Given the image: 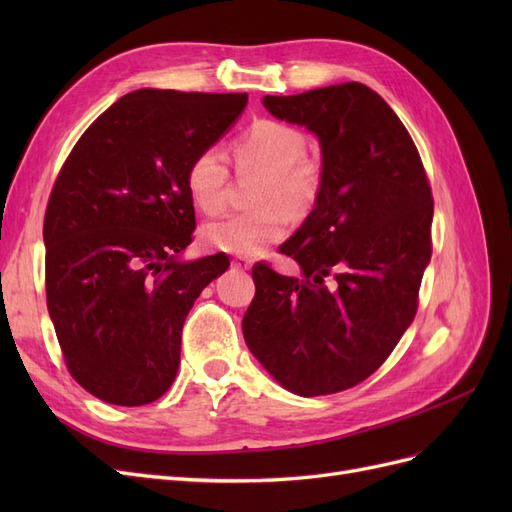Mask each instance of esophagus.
<instances>
[{"label": "esophagus", "instance_id": "obj_1", "mask_svg": "<svg viewBox=\"0 0 512 512\" xmlns=\"http://www.w3.org/2000/svg\"><path fill=\"white\" fill-rule=\"evenodd\" d=\"M252 265H254V260L250 256H241V254L239 256H232V267L247 271V269H252Z\"/></svg>", "mask_w": 512, "mask_h": 512}]
</instances>
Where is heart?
<instances>
[{
    "label": "heart",
    "instance_id": "b5f03b06",
    "mask_svg": "<svg viewBox=\"0 0 512 512\" xmlns=\"http://www.w3.org/2000/svg\"><path fill=\"white\" fill-rule=\"evenodd\" d=\"M307 136L275 119H258L232 143V160L241 177L258 175L256 209L232 213L203 228V239L224 252L258 254L280 241L292 220H303L318 203L322 175L307 156ZM192 203L207 215L226 207L230 170L218 149H203L185 170Z\"/></svg>",
    "mask_w": 512,
    "mask_h": 512
}]
</instances>
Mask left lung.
<instances>
[{"instance_id":"left-lung-1","label":"left lung","mask_w":512,"mask_h":512,"mask_svg":"<svg viewBox=\"0 0 512 512\" xmlns=\"http://www.w3.org/2000/svg\"><path fill=\"white\" fill-rule=\"evenodd\" d=\"M262 104L318 136L322 188L280 245L303 280L256 262L243 337L284 389L339 393L374 374L416 316L431 258V185L406 126L363 83Z\"/></svg>"}]
</instances>
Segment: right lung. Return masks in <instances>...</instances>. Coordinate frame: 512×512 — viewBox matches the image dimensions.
Returning a JSON list of instances; mask_svg holds the SVG:
<instances>
[{"label":"right lung","mask_w":512,"mask_h":512,"mask_svg":"<svg viewBox=\"0 0 512 512\" xmlns=\"http://www.w3.org/2000/svg\"><path fill=\"white\" fill-rule=\"evenodd\" d=\"M247 94L138 89L72 147L44 213L46 307L70 376L106 404L145 406L175 380L185 316L224 273L194 239L185 170L239 117Z\"/></svg>","instance_id":"obj_1"}]
</instances>
